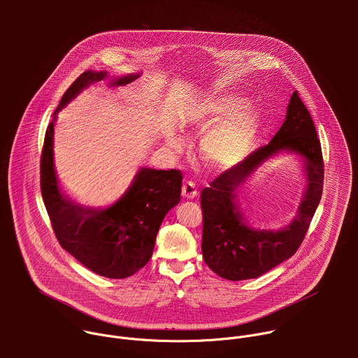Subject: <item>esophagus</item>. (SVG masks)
<instances>
[{
    "label": "esophagus",
    "mask_w": 358,
    "mask_h": 358,
    "mask_svg": "<svg viewBox=\"0 0 358 358\" xmlns=\"http://www.w3.org/2000/svg\"><path fill=\"white\" fill-rule=\"evenodd\" d=\"M181 194H182V196L187 198V199L195 198L196 194H198V191H196V188H195V184H194L192 181L184 182V184H182V188H181Z\"/></svg>",
    "instance_id": "34e87169"
}]
</instances>
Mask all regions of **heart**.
Listing matches in <instances>:
<instances>
[{
	"label": "heart",
	"mask_w": 358,
	"mask_h": 358,
	"mask_svg": "<svg viewBox=\"0 0 358 358\" xmlns=\"http://www.w3.org/2000/svg\"><path fill=\"white\" fill-rule=\"evenodd\" d=\"M248 105V97L221 93L210 97L194 120V129L203 133L199 143L202 160L215 171L239 166L249 155L262 127V115Z\"/></svg>",
	"instance_id": "heart-1"
}]
</instances>
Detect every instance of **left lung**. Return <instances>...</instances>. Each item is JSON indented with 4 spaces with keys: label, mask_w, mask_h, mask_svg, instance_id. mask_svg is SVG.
Listing matches in <instances>:
<instances>
[{
    "label": "left lung",
    "mask_w": 358,
    "mask_h": 358,
    "mask_svg": "<svg viewBox=\"0 0 358 358\" xmlns=\"http://www.w3.org/2000/svg\"><path fill=\"white\" fill-rule=\"evenodd\" d=\"M282 152L294 154L303 164L306 187L298 214L280 230L255 229L248 225L240 207L238 191L264 162ZM323 177L322 147L312 116L297 92H293L286 119L269 144L202 189L203 261L218 276L236 282L259 278L293 257L320 202Z\"/></svg>",
    "instance_id": "left-lung-1"
}]
</instances>
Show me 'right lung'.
Returning a JSON list of instances; mask_svg holds the SVG:
<instances>
[{
	"label": "right lung",
	"mask_w": 358,
	"mask_h": 358,
	"mask_svg": "<svg viewBox=\"0 0 358 358\" xmlns=\"http://www.w3.org/2000/svg\"><path fill=\"white\" fill-rule=\"evenodd\" d=\"M140 73L109 76L83 72L65 92L49 123L41 156V191L48 215L61 246L92 272L109 279L134 275L151 258L159 228L180 202V170L141 167L130 187L106 208L83 207L59 188L54 166V126L57 115L83 89L109 79V86L131 83Z\"/></svg>",
	"instance_id": "add662e5"
}]
</instances>
